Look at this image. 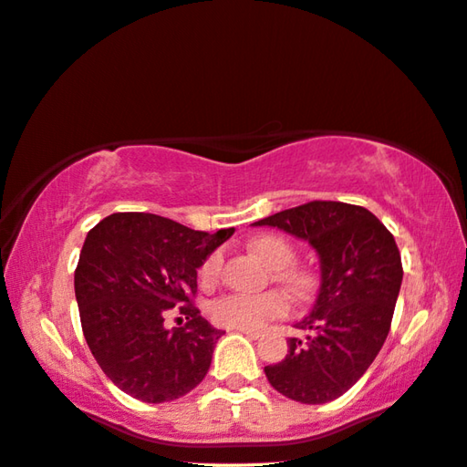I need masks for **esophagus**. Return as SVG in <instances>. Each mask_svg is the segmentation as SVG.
<instances>
[{"label":"esophagus","instance_id":"1","mask_svg":"<svg viewBox=\"0 0 467 467\" xmlns=\"http://www.w3.org/2000/svg\"><path fill=\"white\" fill-rule=\"evenodd\" d=\"M236 331H241L243 336L249 337V339H257V337H260V331H252V329H236Z\"/></svg>","mask_w":467,"mask_h":467}]
</instances>
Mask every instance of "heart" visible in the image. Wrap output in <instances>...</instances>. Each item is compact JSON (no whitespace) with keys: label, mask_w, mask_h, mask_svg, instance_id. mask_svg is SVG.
Returning a JSON list of instances; mask_svg holds the SVG:
<instances>
[{"label":"heart","mask_w":467,"mask_h":467,"mask_svg":"<svg viewBox=\"0 0 467 467\" xmlns=\"http://www.w3.org/2000/svg\"><path fill=\"white\" fill-rule=\"evenodd\" d=\"M249 249L275 270V278L287 289V294L296 300H306L317 287V278L310 270L302 266H289L294 262V247L283 236L276 234H257L249 241ZM222 268V254H212L201 266V278L203 283H213ZM289 310L287 297L278 291H266V294L243 296L226 294L210 304V317L215 325L226 329H260L270 318L283 317Z\"/></svg>","instance_id":"b5f03b06"}]
</instances>
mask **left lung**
I'll list each match as a JSON object with an SVG mask.
<instances>
[{
    "mask_svg": "<svg viewBox=\"0 0 467 467\" xmlns=\"http://www.w3.org/2000/svg\"><path fill=\"white\" fill-rule=\"evenodd\" d=\"M255 226L308 241L321 264L317 300L296 323L308 336L289 337L287 357L264 373L291 400H336L363 378L388 337L402 283L394 236L365 207L342 201H312Z\"/></svg>",
    "mask_w": 467,
    "mask_h": 467,
    "instance_id": "obj_1",
    "label": "left lung"
}]
</instances>
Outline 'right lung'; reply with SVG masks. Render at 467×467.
I'll return each mask as SVG.
<instances>
[{"instance_id":"right-lung-1","label":"right lung","mask_w":467,"mask_h":467,"mask_svg":"<svg viewBox=\"0 0 467 467\" xmlns=\"http://www.w3.org/2000/svg\"><path fill=\"white\" fill-rule=\"evenodd\" d=\"M234 228L201 233L155 213H113L88 233L75 270L81 329L104 375L142 402L189 394L210 371L215 329L191 304L197 268ZM171 307L190 318L167 330Z\"/></svg>"}]
</instances>
